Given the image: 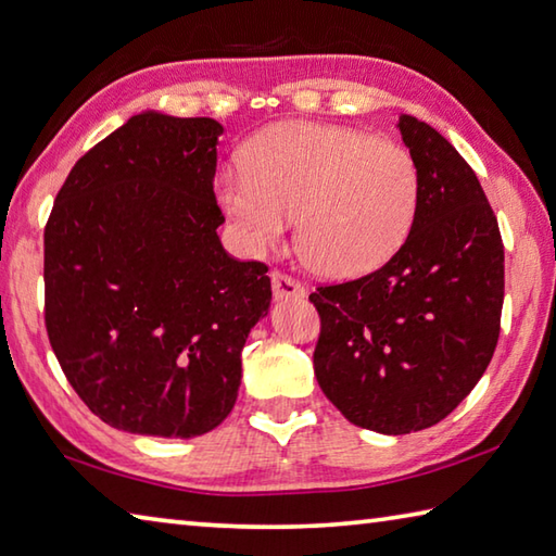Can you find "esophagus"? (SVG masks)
I'll use <instances>...</instances> for the list:
<instances>
[{
    "mask_svg": "<svg viewBox=\"0 0 556 556\" xmlns=\"http://www.w3.org/2000/svg\"><path fill=\"white\" fill-rule=\"evenodd\" d=\"M270 282H274L276 300L305 298V288H302V282L298 278L282 274V270H274V274H270Z\"/></svg>",
    "mask_w": 556,
    "mask_h": 556,
    "instance_id": "34e87169",
    "label": "esophagus"
}]
</instances>
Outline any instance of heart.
<instances>
[{
    "label": "heart",
    "mask_w": 556,
    "mask_h": 556,
    "mask_svg": "<svg viewBox=\"0 0 556 556\" xmlns=\"http://www.w3.org/2000/svg\"><path fill=\"white\" fill-rule=\"evenodd\" d=\"M242 164L217 176L215 193L247 249L276 247L300 215V247L321 276L370 274L404 244L416 217L414 154L363 130L280 123L247 144Z\"/></svg>",
    "instance_id": "heart-1"
}]
</instances>
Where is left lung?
Returning a JSON list of instances; mask_svg holds the SVG:
<instances>
[{"label":"left lung","instance_id":"8db88e82","mask_svg":"<svg viewBox=\"0 0 556 556\" xmlns=\"http://www.w3.org/2000/svg\"><path fill=\"white\" fill-rule=\"evenodd\" d=\"M400 130L421 181L406 242L372 274L309 295L321 392L351 424L387 435L435 426L475 390L504 307V242L472 166L414 115Z\"/></svg>","mask_w":556,"mask_h":556}]
</instances>
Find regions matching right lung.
Instances as JSON below:
<instances>
[{
    "label": "right lung",
    "instance_id": "obj_1",
    "mask_svg": "<svg viewBox=\"0 0 556 556\" xmlns=\"http://www.w3.org/2000/svg\"><path fill=\"white\" fill-rule=\"evenodd\" d=\"M219 135L213 118L132 115L72 166L46 223L50 345L118 431L193 438L223 424L268 312V266L217 237Z\"/></svg>",
    "mask_w": 556,
    "mask_h": 556
}]
</instances>
